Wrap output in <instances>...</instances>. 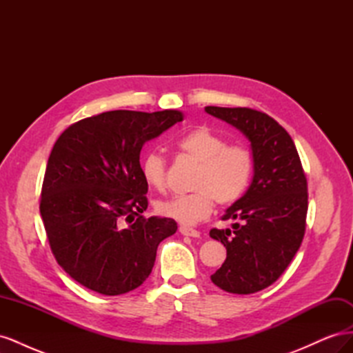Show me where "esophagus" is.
<instances>
[{
  "instance_id": "34e87169",
  "label": "esophagus",
  "mask_w": 353,
  "mask_h": 353,
  "mask_svg": "<svg viewBox=\"0 0 353 353\" xmlns=\"http://www.w3.org/2000/svg\"><path fill=\"white\" fill-rule=\"evenodd\" d=\"M179 232L183 234V236H187V237H200V231L194 230V228H190V227H181L179 228Z\"/></svg>"
}]
</instances>
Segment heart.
<instances>
[{
	"label": "heart",
	"mask_w": 353,
	"mask_h": 353,
	"mask_svg": "<svg viewBox=\"0 0 353 353\" xmlns=\"http://www.w3.org/2000/svg\"><path fill=\"white\" fill-rule=\"evenodd\" d=\"M178 148L199 162L193 181V193L159 201L160 215L183 225H194L208 218L215 200L219 205L236 201L248 188L253 170V156L240 144H227L225 138L208 128L184 134L176 141ZM145 183L162 191L166 185V160L157 152H148L141 160Z\"/></svg>",
	"instance_id": "heart-1"
}]
</instances>
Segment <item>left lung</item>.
<instances>
[{"label":"left lung","instance_id":"8db88e82","mask_svg":"<svg viewBox=\"0 0 353 353\" xmlns=\"http://www.w3.org/2000/svg\"><path fill=\"white\" fill-rule=\"evenodd\" d=\"M205 112L230 123L250 141L253 179L225 210L232 230H210L227 249V259L212 283L236 294L261 292L280 279L305 236L307 183L292 137L266 113L248 108Z\"/></svg>","mask_w":353,"mask_h":353}]
</instances>
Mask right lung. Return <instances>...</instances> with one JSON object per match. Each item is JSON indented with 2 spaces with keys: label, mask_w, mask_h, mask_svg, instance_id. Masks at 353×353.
I'll list each match as a JSON object with an SVG mask.
<instances>
[{
  "label": "right lung",
  "mask_w": 353,
  "mask_h": 353,
  "mask_svg": "<svg viewBox=\"0 0 353 353\" xmlns=\"http://www.w3.org/2000/svg\"><path fill=\"white\" fill-rule=\"evenodd\" d=\"M184 119L183 112L113 110L70 125L52 147L39 212L57 263L92 292L117 296L150 275L169 218H144L143 145Z\"/></svg>",
  "instance_id": "1"
}]
</instances>
